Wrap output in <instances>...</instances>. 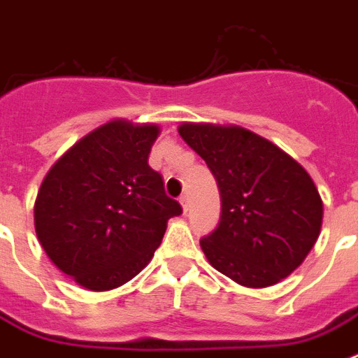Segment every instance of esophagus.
<instances>
[{"instance_id": "esophagus-1", "label": "esophagus", "mask_w": 358, "mask_h": 358, "mask_svg": "<svg viewBox=\"0 0 358 358\" xmlns=\"http://www.w3.org/2000/svg\"><path fill=\"white\" fill-rule=\"evenodd\" d=\"M180 204L184 208V212H187V208H189V202H187V195L180 196Z\"/></svg>"}]
</instances>
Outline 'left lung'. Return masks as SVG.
Masks as SVG:
<instances>
[{
    "label": "left lung",
    "mask_w": 358,
    "mask_h": 358,
    "mask_svg": "<svg viewBox=\"0 0 358 358\" xmlns=\"http://www.w3.org/2000/svg\"><path fill=\"white\" fill-rule=\"evenodd\" d=\"M178 134L206 162L221 193L217 229L201 239L208 262L247 288L294 273L322 230L323 202L310 174L239 126L184 122Z\"/></svg>",
    "instance_id": "left-lung-1"
}]
</instances>
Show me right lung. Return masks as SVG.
I'll return each instance as SVG.
<instances>
[{"label":"right lung","mask_w":358,"mask_h":358,"mask_svg":"<svg viewBox=\"0 0 358 358\" xmlns=\"http://www.w3.org/2000/svg\"><path fill=\"white\" fill-rule=\"evenodd\" d=\"M156 124L117 119L64 152L42 180L35 230L50 260L92 292L145 269L182 206L148 165Z\"/></svg>","instance_id":"add662e5"}]
</instances>
